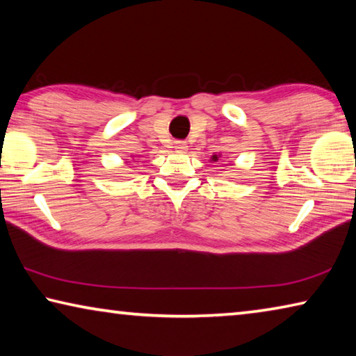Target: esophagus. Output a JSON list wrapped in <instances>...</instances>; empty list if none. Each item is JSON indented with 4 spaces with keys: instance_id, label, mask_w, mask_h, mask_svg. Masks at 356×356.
Masks as SVG:
<instances>
[{
    "instance_id": "obj_1",
    "label": "esophagus",
    "mask_w": 356,
    "mask_h": 356,
    "mask_svg": "<svg viewBox=\"0 0 356 356\" xmlns=\"http://www.w3.org/2000/svg\"><path fill=\"white\" fill-rule=\"evenodd\" d=\"M174 149H176L177 152H185V150L188 149V144H186V141H182V140L174 141Z\"/></svg>"
}]
</instances>
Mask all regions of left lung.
<instances>
[{
	"instance_id": "obj_1",
	"label": "left lung",
	"mask_w": 356,
	"mask_h": 356,
	"mask_svg": "<svg viewBox=\"0 0 356 356\" xmlns=\"http://www.w3.org/2000/svg\"><path fill=\"white\" fill-rule=\"evenodd\" d=\"M213 160H216V156H213Z\"/></svg>"
}]
</instances>
